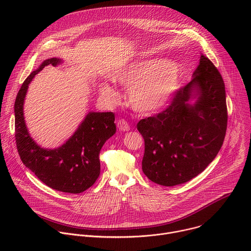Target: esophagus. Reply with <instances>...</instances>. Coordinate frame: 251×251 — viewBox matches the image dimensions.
Returning <instances> with one entry per match:
<instances>
[{
	"mask_svg": "<svg viewBox=\"0 0 251 251\" xmlns=\"http://www.w3.org/2000/svg\"><path fill=\"white\" fill-rule=\"evenodd\" d=\"M117 128L120 131H124V132L130 130V126H129V124L127 123V121L125 119H119L117 121Z\"/></svg>",
	"mask_w": 251,
	"mask_h": 251,
	"instance_id": "34e87169",
	"label": "esophagus"
}]
</instances>
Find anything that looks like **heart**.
I'll return each mask as SVG.
<instances>
[{"instance_id":"b5f03b06","label":"heart","mask_w":251,"mask_h":251,"mask_svg":"<svg viewBox=\"0 0 251 251\" xmlns=\"http://www.w3.org/2000/svg\"><path fill=\"white\" fill-rule=\"evenodd\" d=\"M182 70L176 63L164 58L143 59L127 64L113 75L114 82L129 88L128 103L143 114L161 109L182 83ZM100 94L115 102L118 91L107 82L99 85Z\"/></svg>"}]
</instances>
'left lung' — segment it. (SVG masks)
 <instances>
[{
  "label": "left lung",
  "instance_id": "1",
  "mask_svg": "<svg viewBox=\"0 0 251 251\" xmlns=\"http://www.w3.org/2000/svg\"><path fill=\"white\" fill-rule=\"evenodd\" d=\"M226 126L225 82L218 68L201 54L193 79L174 94L167 109L137 124L145 141L143 172L166 187L192 180L218 155Z\"/></svg>",
  "mask_w": 251,
  "mask_h": 251
}]
</instances>
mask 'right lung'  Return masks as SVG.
Returning a JSON list of instances; mask_svg holds the SVG:
<instances>
[{"instance_id":"right-lung-1","label":"right lung","mask_w":251,"mask_h":251,"mask_svg":"<svg viewBox=\"0 0 251 251\" xmlns=\"http://www.w3.org/2000/svg\"><path fill=\"white\" fill-rule=\"evenodd\" d=\"M62 59L52 57L33 70L22 84L15 101V137L24 165L50 188L70 194L89 189L100 174L99 153L104 143L116 132L113 112H89L63 145L45 149L30 137L24 117V102L32 78L49 64Z\"/></svg>"}]
</instances>
